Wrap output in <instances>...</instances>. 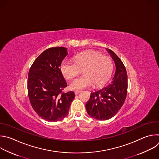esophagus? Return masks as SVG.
Wrapping results in <instances>:
<instances>
[{"label":"esophagus","instance_id":"esophagus-1","mask_svg":"<svg viewBox=\"0 0 159 159\" xmlns=\"http://www.w3.org/2000/svg\"><path fill=\"white\" fill-rule=\"evenodd\" d=\"M80 92V90H75V92H74V93H75V95H77V94L79 93Z\"/></svg>","mask_w":159,"mask_h":159}]
</instances>
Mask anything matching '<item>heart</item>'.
<instances>
[{
    "label": "heart",
    "mask_w": 159,
    "mask_h": 159,
    "mask_svg": "<svg viewBox=\"0 0 159 159\" xmlns=\"http://www.w3.org/2000/svg\"><path fill=\"white\" fill-rule=\"evenodd\" d=\"M113 69L112 59L95 50H88L76 55L74 62L64 60L60 66L62 75L67 79L74 78L82 70L83 75L70 84V89L74 90L83 89L92 84L96 87L103 85L111 77Z\"/></svg>",
    "instance_id": "heart-1"
}]
</instances>
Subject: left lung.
<instances>
[{"instance_id":"left-lung-1","label":"left lung","mask_w":159,"mask_h":159,"mask_svg":"<svg viewBox=\"0 0 159 159\" xmlns=\"http://www.w3.org/2000/svg\"><path fill=\"white\" fill-rule=\"evenodd\" d=\"M107 50L116 64L115 75L108 86L91 93L90 99L85 105L88 114L98 120H106L113 117L122 107L127 93L125 67L112 50Z\"/></svg>"}]
</instances>
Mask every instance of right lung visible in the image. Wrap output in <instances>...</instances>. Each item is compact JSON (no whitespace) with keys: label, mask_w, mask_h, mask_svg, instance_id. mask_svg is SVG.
Instances as JSON below:
<instances>
[{"label":"right lung","mask_w":159,"mask_h":159,"mask_svg":"<svg viewBox=\"0 0 159 159\" xmlns=\"http://www.w3.org/2000/svg\"><path fill=\"white\" fill-rule=\"evenodd\" d=\"M67 54L64 47L49 48L35 60L29 72L27 90L30 102L38 116L48 122L65 118L75 97L74 92L62 91L67 85L60 66Z\"/></svg>","instance_id":"right-lung-1"}]
</instances>
